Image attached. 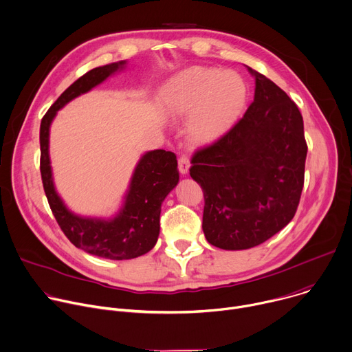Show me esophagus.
<instances>
[{
  "instance_id": "obj_1",
  "label": "esophagus",
  "mask_w": 352,
  "mask_h": 352,
  "mask_svg": "<svg viewBox=\"0 0 352 352\" xmlns=\"http://www.w3.org/2000/svg\"><path fill=\"white\" fill-rule=\"evenodd\" d=\"M189 167H190V162H189V157L185 156V155H181L179 159H178V170L181 174H186L189 171Z\"/></svg>"
}]
</instances>
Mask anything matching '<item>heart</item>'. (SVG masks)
Segmentation results:
<instances>
[{"label": "heart", "mask_w": 352, "mask_h": 352, "mask_svg": "<svg viewBox=\"0 0 352 352\" xmlns=\"http://www.w3.org/2000/svg\"><path fill=\"white\" fill-rule=\"evenodd\" d=\"M248 84L235 72L195 66L173 77L162 103L173 116H190L189 133L197 142L212 141L238 120L248 102Z\"/></svg>", "instance_id": "heart-1"}]
</instances>
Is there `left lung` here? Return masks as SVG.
<instances>
[{
    "label": "left lung",
    "mask_w": 352,
    "mask_h": 352,
    "mask_svg": "<svg viewBox=\"0 0 352 352\" xmlns=\"http://www.w3.org/2000/svg\"><path fill=\"white\" fill-rule=\"evenodd\" d=\"M242 119L199 148L189 168L204 196L203 232L223 250L258 246L294 217L307 157L302 116L289 95L264 74Z\"/></svg>",
    "instance_id": "obj_1"
}]
</instances>
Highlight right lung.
<instances>
[{
    "label": "right lung",
    "instance_id": "obj_1",
    "mask_svg": "<svg viewBox=\"0 0 352 352\" xmlns=\"http://www.w3.org/2000/svg\"><path fill=\"white\" fill-rule=\"evenodd\" d=\"M124 65L126 60H122L95 67L77 78L48 109L40 126L41 179L58 225L76 248L109 260L135 258L156 245L160 232L162 203L179 179L175 153L157 149L144 155L134 171L124 207L113 219L104 221L78 217L66 208L54 188L48 141L50 126L56 111L73 98L123 69Z\"/></svg>",
    "mask_w": 352,
    "mask_h": 352
}]
</instances>
